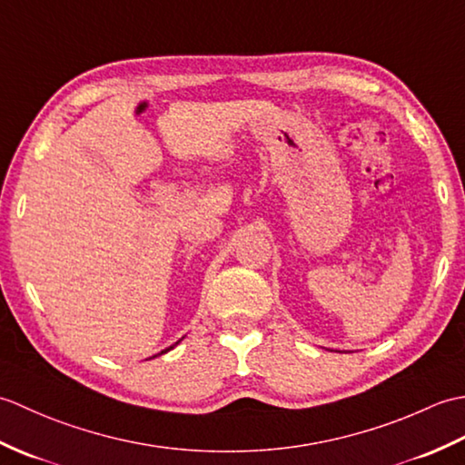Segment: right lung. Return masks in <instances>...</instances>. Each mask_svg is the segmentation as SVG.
Masks as SVG:
<instances>
[{
  "mask_svg": "<svg viewBox=\"0 0 465 465\" xmlns=\"http://www.w3.org/2000/svg\"><path fill=\"white\" fill-rule=\"evenodd\" d=\"M180 341H182V340H180ZM180 341H175L173 345H170V348H167V350H163L162 353H165V351H170V350H173V348H175V345H177V343H180ZM162 353H157V355H162ZM153 358H155V355H153Z\"/></svg>",
  "mask_w": 465,
  "mask_h": 465,
  "instance_id": "right-lung-1",
  "label": "right lung"
}]
</instances>
